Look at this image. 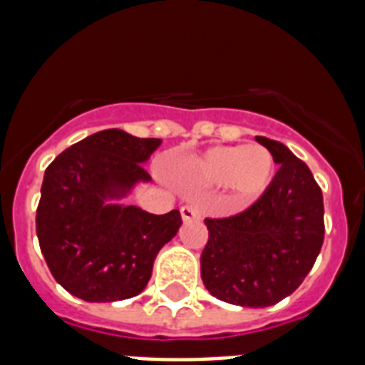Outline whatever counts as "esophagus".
<instances>
[{"mask_svg": "<svg viewBox=\"0 0 365 365\" xmlns=\"http://www.w3.org/2000/svg\"><path fill=\"white\" fill-rule=\"evenodd\" d=\"M182 220H183V223H189V222H195V220H199V210H197V208H195V206H189V205H185V206H182Z\"/></svg>", "mask_w": 365, "mask_h": 365, "instance_id": "34e87169", "label": "esophagus"}]
</instances>
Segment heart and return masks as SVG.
Here are the masks:
<instances>
[{"label":"heart","mask_w":365,"mask_h":365,"mask_svg":"<svg viewBox=\"0 0 365 365\" xmlns=\"http://www.w3.org/2000/svg\"><path fill=\"white\" fill-rule=\"evenodd\" d=\"M189 182L220 187L231 206L242 208L265 193L277 174L271 151L259 143L216 145L191 159L183 168Z\"/></svg>","instance_id":"b5f03b06"}]
</instances>
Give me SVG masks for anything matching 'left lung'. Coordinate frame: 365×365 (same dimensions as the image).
I'll list each match as a JSON object with an SVG mask.
<instances>
[{
	"mask_svg": "<svg viewBox=\"0 0 365 365\" xmlns=\"http://www.w3.org/2000/svg\"><path fill=\"white\" fill-rule=\"evenodd\" d=\"M280 168L257 202L237 216L205 220L200 277L214 297L271 307L299 288L324 242L322 191L284 143L255 136Z\"/></svg>",
	"mask_w": 365,
	"mask_h": 365,
	"instance_id": "obj_1",
	"label": "left lung"
}]
</instances>
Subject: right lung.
<instances>
[{
	"label": "right lung",
	"instance_id": "obj_1",
	"mask_svg": "<svg viewBox=\"0 0 365 365\" xmlns=\"http://www.w3.org/2000/svg\"><path fill=\"white\" fill-rule=\"evenodd\" d=\"M160 138L119 128L91 134L47 166L36 231L54 280L88 303L134 297L148 286L159 250L176 237L180 212L155 216L119 200L138 183Z\"/></svg>",
	"mask_w": 365,
	"mask_h": 365
}]
</instances>
